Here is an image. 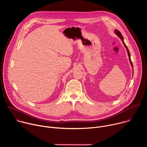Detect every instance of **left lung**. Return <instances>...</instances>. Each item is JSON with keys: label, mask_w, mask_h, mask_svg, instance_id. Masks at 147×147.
I'll use <instances>...</instances> for the list:
<instances>
[{"label": "left lung", "mask_w": 147, "mask_h": 147, "mask_svg": "<svg viewBox=\"0 0 147 147\" xmlns=\"http://www.w3.org/2000/svg\"><path fill=\"white\" fill-rule=\"evenodd\" d=\"M115 34L121 39V40H122V42H123V44H124V47H125V48H126V49H127V53H128V56H129V60H130V63H131V67L133 68V63H132V62H131V57H130V52H129V49H128V48H127V47L125 45V43H124V39H123V36H122V35H121V32L119 31H118L117 30H115Z\"/></svg>", "instance_id": "8db88e82"}]
</instances>
